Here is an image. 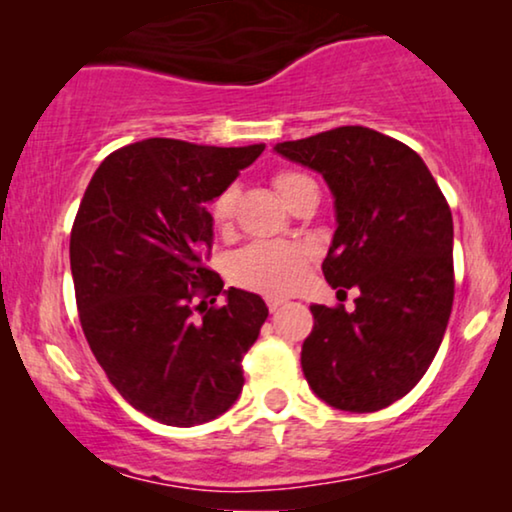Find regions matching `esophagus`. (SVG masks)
I'll return each instance as SVG.
<instances>
[{
    "instance_id": "1",
    "label": "esophagus",
    "mask_w": 512,
    "mask_h": 512,
    "mask_svg": "<svg viewBox=\"0 0 512 512\" xmlns=\"http://www.w3.org/2000/svg\"><path fill=\"white\" fill-rule=\"evenodd\" d=\"M265 303H268V310H270V312H275V310H279V307H282V305L286 303V298L268 296V298H265Z\"/></svg>"
}]
</instances>
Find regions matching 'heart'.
<instances>
[{
	"mask_svg": "<svg viewBox=\"0 0 512 512\" xmlns=\"http://www.w3.org/2000/svg\"><path fill=\"white\" fill-rule=\"evenodd\" d=\"M272 186L286 205L293 207L310 191H317V184L310 174L300 170H279L272 177ZM237 205V191L226 188L212 202V221L216 228H226L233 221ZM310 265V254L305 247L293 242H251L230 258V279L237 286L249 291L279 296L289 293L303 282Z\"/></svg>",
	"mask_w": 512,
	"mask_h": 512,
	"instance_id": "obj_1",
	"label": "heart"
}]
</instances>
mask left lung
Masks as SVG:
<instances>
[{"mask_svg":"<svg viewBox=\"0 0 512 512\" xmlns=\"http://www.w3.org/2000/svg\"><path fill=\"white\" fill-rule=\"evenodd\" d=\"M324 174L338 230L321 270L333 289H359L354 310L310 305L300 363L314 394L347 412L403 398L429 370L454 300L452 212L410 146L342 125L275 146Z\"/></svg>","mask_w":512,"mask_h":512,"instance_id":"left-lung-1","label":"left lung"}]
</instances>
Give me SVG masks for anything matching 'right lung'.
Instances as JSON below:
<instances>
[{"label": "right lung", "mask_w": 512, "mask_h": 512, "mask_svg": "<svg viewBox=\"0 0 512 512\" xmlns=\"http://www.w3.org/2000/svg\"><path fill=\"white\" fill-rule=\"evenodd\" d=\"M263 149L144 139L109 153L83 193L69 237L83 335L118 394L160 424L212 422L242 391L268 307L233 286L205 303L223 289L207 202Z\"/></svg>", "instance_id": "obj_1"}]
</instances>
